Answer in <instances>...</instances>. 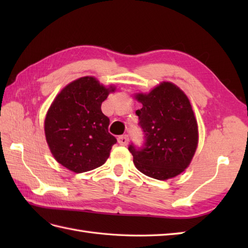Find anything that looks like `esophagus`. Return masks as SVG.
Wrapping results in <instances>:
<instances>
[{
    "mask_svg": "<svg viewBox=\"0 0 248 248\" xmlns=\"http://www.w3.org/2000/svg\"><path fill=\"white\" fill-rule=\"evenodd\" d=\"M118 143L121 146H125L129 143V136L128 135H121L118 138Z\"/></svg>",
    "mask_w": 248,
    "mask_h": 248,
    "instance_id": "esophagus-1",
    "label": "esophagus"
}]
</instances>
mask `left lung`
Here are the masks:
<instances>
[{
    "mask_svg": "<svg viewBox=\"0 0 248 248\" xmlns=\"http://www.w3.org/2000/svg\"><path fill=\"white\" fill-rule=\"evenodd\" d=\"M136 99L143 104L135 114L144 143H131L128 148L136 168L157 180L178 176L191 163L198 143L197 121L187 97L172 83L163 82Z\"/></svg>",
    "mask_w": 248,
    "mask_h": 248,
    "instance_id": "1",
    "label": "left lung"
}]
</instances>
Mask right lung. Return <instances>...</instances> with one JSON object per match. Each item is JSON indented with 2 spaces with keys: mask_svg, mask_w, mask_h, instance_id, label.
I'll return each instance as SVG.
<instances>
[{
  "mask_svg": "<svg viewBox=\"0 0 248 248\" xmlns=\"http://www.w3.org/2000/svg\"><path fill=\"white\" fill-rule=\"evenodd\" d=\"M115 88H105L93 77L67 85L55 98L45 120V133L55 160L75 172L104 164L117 143L108 132L109 119L101 104Z\"/></svg>",
  "mask_w": 248,
  "mask_h": 248,
  "instance_id": "add662e5",
  "label": "right lung"
}]
</instances>
